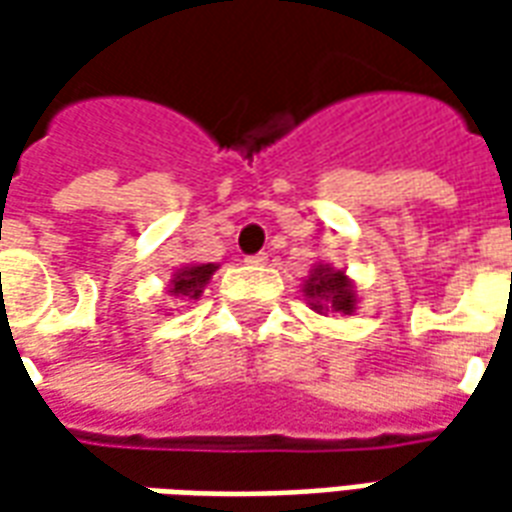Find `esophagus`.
<instances>
[{
    "label": "esophagus",
    "mask_w": 512,
    "mask_h": 512,
    "mask_svg": "<svg viewBox=\"0 0 512 512\" xmlns=\"http://www.w3.org/2000/svg\"><path fill=\"white\" fill-rule=\"evenodd\" d=\"M266 260H268L266 252H257V255L246 257V263H249V266H266Z\"/></svg>",
    "instance_id": "1"
}]
</instances>
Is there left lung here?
<instances>
[{
    "label": "left lung",
    "mask_w": 512,
    "mask_h": 512,
    "mask_svg": "<svg viewBox=\"0 0 512 512\" xmlns=\"http://www.w3.org/2000/svg\"><path fill=\"white\" fill-rule=\"evenodd\" d=\"M301 293L318 315H326V312L354 315L356 312V285L345 277V271L334 268L332 263H315L310 277L304 279Z\"/></svg>",
    "instance_id": "obj_1"
}]
</instances>
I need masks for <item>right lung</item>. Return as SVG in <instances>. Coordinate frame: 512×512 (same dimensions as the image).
<instances>
[{"mask_svg":"<svg viewBox=\"0 0 512 512\" xmlns=\"http://www.w3.org/2000/svg\"><path fill=\"white\" fill-rule=\"evenodd\" d=\"M216 263H191V266H180L172 279H169V296L180 301H194L200 299L202 290L208 285V279L216 271Z\"/></svg>","mask_w":512,"mask_h":512,"instance_id":"1","label":"right lung"}]
</instances>
